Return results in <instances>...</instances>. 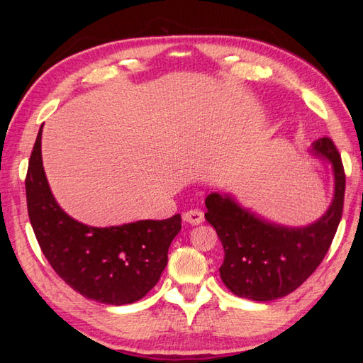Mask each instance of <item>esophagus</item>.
<instances>
[{
    "label": "esophagus",
    "mask_w": 363,
    "mask_h": 363,
    "mask_svg": "<svg viewBox=\"0 0 363 363\" xmlns=\"http://www.w3.org/2000/svg\"><path fill=\"white\" fill-rule=\"evenodd\" d=\"M182 218L184 221L190 223V225H199V223L204 221V213L199 209H190L182 215Z\"/></svg>",
    "instance_id": "1"
}]
</instances>
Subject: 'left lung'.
<instances>
[{"instance_id":"1","label":"left lung","mask_w":363,"mask_h":363,"mask_svg":"<svg viewBox=\"0 0 363 363\" xmlns=\"http://www.w3.org/2000/svg\"><path fill=\"white\" fill-rule=\"evenodd\" d=\"M311 151L333 164L335 190L328 212L309 226L287 228L269 223L217 191L206 198L204 217L217 230L225 250L221 281L234 295L252 301L287 296L325 259L342 220L345 169L329 137L313 142Z\"/></svg>"}]
</instances>
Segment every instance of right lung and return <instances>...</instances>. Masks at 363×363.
<instances>
[{"label":"right lung","mask_w":363,"mask_h":363,"mask_svg":"<svg viewBox=\"0 0 363 363\" xmlns=\"http://www.w3.org/2000/svg\"><path fill=\"white\" fill-rule=\"evenodd\" d=\"M30 226L40 250L65 284L96 303L123 306L142 299L160 279L181 215L121 226L94 228L67 215L54 199L42 162V128L26 174Z\"/></svg>","instance_id":"right-lung-1"}]
</instances>
